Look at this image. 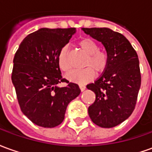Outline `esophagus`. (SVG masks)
Returning <instances> with one entry per match:
<instances>
[{
	"mask_svg": "<svg viewBox=\"0 0 152 152\" xmlns=\"http://www.w3.org/2000/svg\"><path fill=\"white\" fill-rule=\"evenodd\" d=\"M79 87H80V90H81L82 92L84 91V90H85V89H86V86H82V85H80Z\"/></svg>",
	"mask_w": 152,
	"mask_h": 152,
	"instance_id": "obj_1",
	"label": "esophagus"
}]
</instances>
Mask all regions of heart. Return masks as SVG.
<instances>
[{
    "label": "heart",
    "mask_w": 152,
    "mask_h": 152,
    "mask_svg": "<svg viewBox=\"0 0 152 152\" xmlns=\"http://www.w3.org/2000/svg\"><path fill=\"white\" fill-rule=\"evenodd\" d=\"M80 47L88 54L84 63V66H88L80 70H73L66 74V79L69 81L79 85L86 84L94 77V72L102 74L107 68L109 56L106 51L99 50V44L92 38H83L79 41ZM58 64L63 72H68L71 68L68 61V50L64 46L58 54Z\"/></svg>",
    "instance_id": "b5f03b06"
}]
</instances>
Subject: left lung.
<instances>
[{
    "label": "left lung",
    "instance_id": "obj_1",
    "mask_svg": "<svg viewBox=\"0 0 152 152\" xmlns=\"http://www.w3.org/2000/svg\"><path fill=\"white\" fill-rule=\"evenodd\" d=\"M85 33L99 40L109 56L107 68L87 89L95 94L88 108L91 121L102 128H112L133 113L141 86L138 57L123 35L107 28H85Z\"/></svg>",
    "mask_w": 152,
    "mask_h": 152
}]
</instances>
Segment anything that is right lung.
<instances>
[{
	"instance_id": "right-lung-1",
	"label": "right lung",
	"mask_w": 152,
	"mask_h": 152,
	"mask_svg": "<svg viewBox=\"0 0 152 152\" xmlns=\"http://www.w3.org/2000/svg\"><path fill=\"white\" fill-rule=\"evenodd\" d=\"M76 28H40L22 41L14 58L12 82L22 112L37 125L53 128L64 120L67 105L80 93L78 85L62 77L60 50ZM66 82L65 87L57 84Z\"/></svg>"
}]
</instances>
